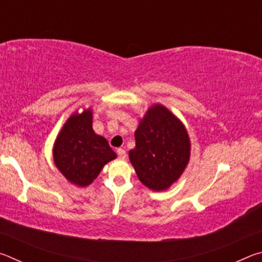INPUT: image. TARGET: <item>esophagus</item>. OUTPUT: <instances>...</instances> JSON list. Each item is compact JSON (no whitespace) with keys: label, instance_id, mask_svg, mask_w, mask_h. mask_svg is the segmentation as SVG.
Returning <instances> with one entry per match:
<instances>
[{"label":"esophagus","instance_id":"esophagus-1","mask_svg":"<svg viewBox=\"0 0 262 262\" xmlns=\"http://www.w3.org/2000/svg\"><path fill=\"white\" fill-rule=\"evenodd\" d=\"M117 154H118V157L120 159H125L126 158V151L121 148L117 149Z\"/></svg>","mask_w":262,"mask_h":262}]
</instances>
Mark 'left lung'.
<instances>
[{"label":"left lung","mask_w":262,"mask_h":262,"mask_svg":"<svg viewBox=\"0 0 262 262\" xmlns=\"http://www.w3.org/2000/svg\"><path fill=\"white\" fill-rule=\"evenodd\" d=\"M129 161L144 186L166 190L184 173L190 157L188 132L179 118L162 104L147 110L135 130Z\"/></svg>","instance_id":"8db88e82"}]
</instances>
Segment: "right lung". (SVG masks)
I'll use <instances>...</instances> for the list:
<instances>
[{
	"mask_svg": "<svg viewBox=\"0 0 262 262\" xmlns=\"http://www.w3.org/2000/svg\"><path fill=\"white\" fill-rule=\"evenodd\" d=\"M92 108L74 112L56 136L53 147L54 164L70 184L86 187L103 167L117 158L105 137L92 128Z\"/></svg>",
	"mask_w": 262,
	"mask_h": 262,
	"instance_id": "obj_1",
	"label": "right lung"
}]
</instances>
